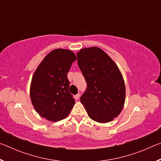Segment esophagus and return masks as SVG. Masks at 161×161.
<instances>
[{
    "label": "esophagus",
    "instance_id": "1",
    "mask_svg": "<svg viewBox=\"0 0 161 161\" xmlns=\"http://www.w3.org/2000/svg\"><path fill=\"white\" fill-rule=\"evenodd\" d=\"M80 94H76L75 96V99L76 100H78L79 99H80Z\"/></svg>",
    "mask_w": 161,
    "mask_h": 161
}]
</instances>
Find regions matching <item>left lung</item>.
Listing matches in <instances>:
<instances>
[{"mask_svg":"<svg viewBox=\"0 0 161 161\" xmlns=\"http://www.w3.org/2000/svg\"><path fill=\"white\" fill-rule=\"evenodd\" d=\"M79 67L87 89L80 101L90 119L98 123L110 122L123 109L126 87L121 71L99 47L81 49L77 54Z\"/></svg>","mask_w":161,"mask_h":161,"instance_id":"1","label":"left lung"}]
</instances>
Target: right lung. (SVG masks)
<instances>
[{"instance_id":"right-lung-1","label":"right lung","mask_w":161,"mask_h":161,"mask_svg":"<svg viewBox=\"0 0 161 161\" xmlns=\"http://www.w3.org/2000/svg\"><path fill=\"white\" fill-rule=\"evenodd\" d=\"M77 59L72 50L55 49L46 55L32 77L30 96L37 113L50 121L66 118L75 102L68 92L67 73Z\"/></svg>"}]
</instances>
